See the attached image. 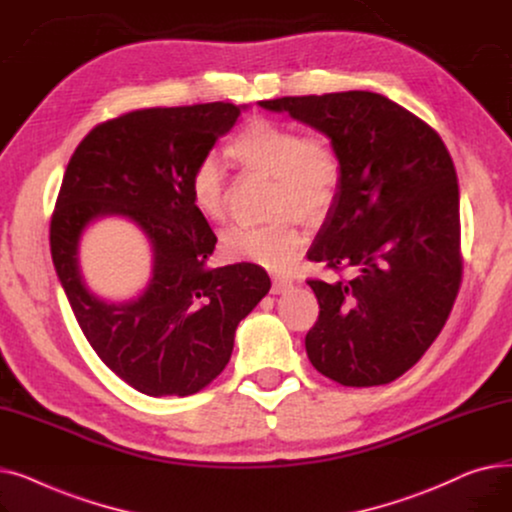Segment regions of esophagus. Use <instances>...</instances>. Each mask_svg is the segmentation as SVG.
<instances>
[{
  "label": "esophagus",
  "mask_w": 512,
  "mask_h": 512,
  "mask_svg": "<svg viewBox=\"0 0 512 512\" xmlns=\"http://www.w3.org/2000/svg\"><path fill=\"white\" fill-rule=\"evenodd\" d=\"M292 286H294V282L288 280V278H274V282H272V294H284V292L290 290Z\"/></svg>",
  "instance_id": "34e87169"
}]
</instances>
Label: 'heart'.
<instances>
[{"mask_svg": "<svg viewBox=\"0 0 512 512\" xmlns=\"http://www.w3.org/2000/svg\"><path fill=\"white\" fill-rule=\"evenodd\" d=\"M228 155L251 172L274 178L272 213L282 215L267 226H230L220 249L230 261H247L270 272H288L303 253L305 236L292 215L319 222L334 205L340 186V159L334 147L315 134L272 118H253L228 145ZM188 195L207 220L226 211V176L213 157L201 159L188 178Z\"/></svg>", "mask_w": 512, "mask_h": 512, "instance_id": "obj_1", "label": "heart"}]
</instances>
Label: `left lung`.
Returning a JSON list of instances; mask_svg holds the SVG:
<instances>
[{
	"instance_id": "8db88e82",
	"label": "left lung",
	"mask_w": 512,
	"mask_h": 512,
	"mask_svg": "<svg viewBox=\"0 0 512 512\" xmlns=\"http://www.w3.org/2000/svg\"><path fill=\"white\" fill-rule=\"evenodd\" d=\"M326 134L340 186L309 249L346 282L309 280L319 317L307 357L342 386H380L438 338L461 284L459 184L434 128L392 99L344 91L259 101Z\"/></svg>"
}]
</instances>
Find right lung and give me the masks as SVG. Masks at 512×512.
I'll list each match as a JSON object with an SVG mask.
<instances>
[{"mask_svg": "<svg viewBox=\"0 0 512 512\" xmlns=\"http://www.w3.org/2000/svg\"><path fill=\"white\" fill-rule=\"evenodd\" d=\"M247 105L151 107L103 122L66 168L51 220V259L80 330L120 380L147 396H191L228 365L234 334L270 292L255 263L205 267L215 234L188 195V178ZM124 217L148 240L143 291L107 302L79 263L84 232Z\"/></svg>", "mask_w": 512, "mask_h": 512, "instance_id": "obj_1", "label": "right lung"}]
</instances>
